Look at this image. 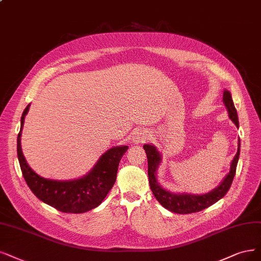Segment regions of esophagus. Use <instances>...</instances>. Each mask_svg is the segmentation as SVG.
Here are the masks:
<instances>
[{"mask_svg":"<svg viewBox=\"0 0 261 261\" xmlns=\"http://www.w3.org/2000/svg\"><path fill=\"white\" fill-rule=\"evenodd\" d=\"M148 138H149V132L147 130H140V131H137L136 133H133L131 143L133 145H137V144L144 143L146 140H148Z\"/></svg>","mask_w":261,"mask_h":261,"instance_id":"obj_1","label":"esophagus"}]
</instances>
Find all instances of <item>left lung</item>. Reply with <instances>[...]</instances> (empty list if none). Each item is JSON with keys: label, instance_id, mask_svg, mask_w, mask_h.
<instances>
[{"label": "left lung", "instance_id": "1", "mask_svg": "<svg viewBox=\"0 0 261 261\" xmlns=\"http://www.w3.org/2000/svg\"><path fill=\"white\" fill-rule=\"evenodd\" d=\"M223 102L228 111L229 118L232 120V122L239 128V119H238V113L234 108V104L232 101V96L229 90H224L223 94ZM240 139L238 140V151L236 156L233 157L232 161L230 163V170L229 173L225 176V178L221 180L220 184L214 188L207 194L203 195H195V194H187V192H172L163 188L158 181L157 178V170L161 163V153L157 149V147L152 144H144L143 148L145 149L147 161H148V179L150 189L152 191L153 196L158 200L159 203L173 213L177 214H189V213H196L204 210L211 205H213L218 200L223 198L227 191L229 190L231 182L233 180L236 169L239 161L240 156Z\"/></svg>", "mask_w": 261, "mask_h": 261}]
</instances>
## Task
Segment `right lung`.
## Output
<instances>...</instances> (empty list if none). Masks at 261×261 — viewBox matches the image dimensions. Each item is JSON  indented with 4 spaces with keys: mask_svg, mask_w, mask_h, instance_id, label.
<instances>
[{
    "mask_svg": "<svg viewBox=\"0 0 261 261\" xmlns=\"http://www.w3.org/2000/svg\"><path fill=\"white\" fill-rule=\"evenodd\" d=\"M29 109L30 104L22 113L17 138L19 165L29 188L44 203L63 213L80 214L99 206L115 184L119 161L128 146L118 145L106 150L93 168L82 177L70 180L44 178L28 165L21 149V132Z\"/></svg>",
    "mask_w": 261,
    "mask_h": 261,
    "instance_id": "obj_1",
    "label": "right lung"
}]
</instances>
